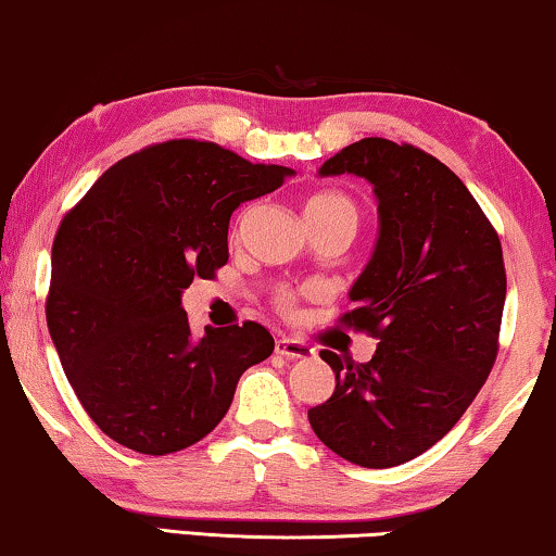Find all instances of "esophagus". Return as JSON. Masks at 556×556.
<instances>
[{"mask_svg":"<svg viewBox=\"0 0 556 556\" xmlns=\"http://www.w3.org/2000/svg\"><path fill=\"white\" fill-rule=\"evenodd\" d=\"M276 354L286 356V359H308V356H314V349L308 344H303L299 339H288V337H280L276 339Z\"/></svg>","mask_w":556,"mask_h":556,"instance_id":"obj_1","label":"esophagus"}]
</instances>
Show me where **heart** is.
<instances>
[{
    "mask_svg": "<svg viewBox=\"0 0 556 556\" xmlns=\"http://www.w3.org/2000/svg\"><path fill=\"white\" fill-rule=\"evenodd\" d=\"M324 212H352V215H356L354 204L344 194L337 192L311 194L306 204H303V215H324Z\"/></svg>",
    "mask_w": 556,
    "mask_h": 556,
    "instance_id": "1",
    "label": "heart"
}]
</instances>
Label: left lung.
<instances>
[{
	"label": "left lung",
	"mask_w": 556,
	"mask_h": 556,
	"mask_svg": "<svg viewBox=\"0 0 556 556\" xmlns=\"http://www.w3.org/2000/svg\"><path fill=\"white\" fill-rule=\"evenodd\" d=\"M321 177L354 174L377 200L379 230L344 324L379 339L369 362L321 349L337 390L308 409L326 447L362 468H392L460 420L496 362L506 270L498 235L468 187L425 151L362 139Z\"/></svg>",
	"instance_id": "1"
}]
</instances>
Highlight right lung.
Segmentation results:
<instances>
[{"label": "right lung", "instance_id": "right-lung-1", "mask_svg": "<svg viewBox=\"0 0 556 556\" xmlns=\"http://www.w3.org/2000/svg\"><path fill=\"white\" fill-rule=\"evenodd\" d=\"M293 169L177 139L105 169L52 242L48 329L98 428L136 453L194 445L232 405L242 371L273 354L255 321L194 337L181 293L227 263L242 202Z\"/></svg>", "mask_w": 556, "mask_h": 556}]
</instances>
